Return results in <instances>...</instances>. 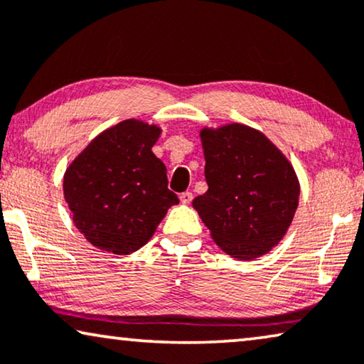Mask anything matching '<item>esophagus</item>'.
I'll return each mask as SVG.
<instances>
[{
	"label": "esophagus",
	"mask_w": 364,
	"mask_h": 364,
	"mask_svg": "<svg viewBox=\"0 0 364 364\" xmlns=\"http://www.w3.org/2000/svg\"><path fill=\"white\" fill-rule=\"evenodd\" d=\"M180 199H181L183 204H189L193 201V193L191 191H184V193H181Z\"/></svg>",
	"instance_id": "34e87169"
}]
</instances>
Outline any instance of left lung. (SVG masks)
Wrapping results in <instances>:
<instances>
[{
	"mask_svg": "<svg viewBox=\"0 0 364 364\" xmlns=\"http://www.w3.org/2000/svg\"><path fill=\"white\" fill-rule=\"evenodd\" d=\"M208 191L193 208L224 252L240 260L280 242L299 206L294 168L264 133L231 124L203 129Z\"/></svg>",
	"mask_w": 364,
	"mask_h": 364,
	"instance_id": "left-lung-1",
	"label": "left lung"
}]
</instances>
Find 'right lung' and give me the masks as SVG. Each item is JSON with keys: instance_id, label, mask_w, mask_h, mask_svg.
I'll list each match as a JSON object with an SVG mask.
<instances>
[{"instance_id": "add662e5", "label": "right lung", "mask_w": 364, "mask_h": 364, "mask_svg": "<svg viewBox=\"0 0 364 364\" xmlns=\"http://www.w3.org/2000/svg\"><path fill=\"white\" fill-rule=\"evenodd\" d=\"M160 133L156 125L124 120L95 136L65 170L64 198L75 228L95 247L135 252L180 203L151 151Z\"/></svg>"}]
</instances>
